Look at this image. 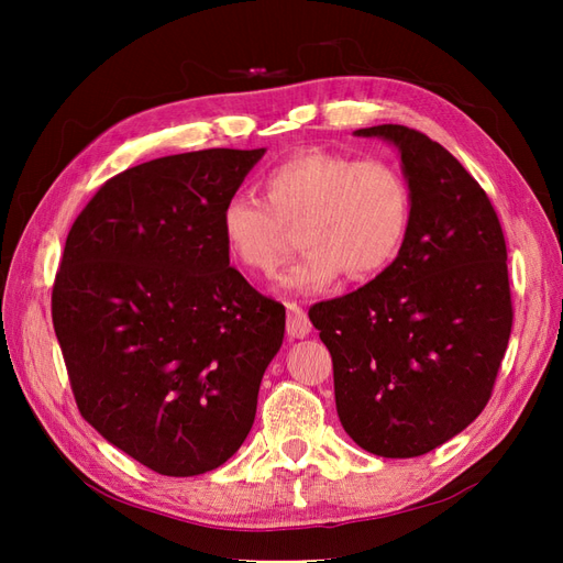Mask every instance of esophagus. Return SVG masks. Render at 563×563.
<instances>
[{
    "mask_svg": "<svg viewBox=\"0 0 563 563\" xmlns=\"http://www.w3.org/2000/svg\"><path fill=\"white\" fill-rule=\"evenodd\" d=\"M286 310H288V319H286V333H288V338L296 340V338L310 335L312 323H310L308 314H305V310L300 308V305L298 302H288Z\"/></svg>",
    "mask_w": 563,
    "mask_h": 563,
    "instance_id": "obj_1",
    "label": "esophagus"
}]
</instances>
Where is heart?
<instances>
[{
	"instance_id": "obj_1",
	"label": "heart",
	"mask_w": 563,
	"mask_h": 563,
	"mask_svg": "<svg viewBox=\"0 0 563 563\" xmlns=\"http://www.w3.org/2000/svg\"><path fill=\"white\" fill-rule=\"evenodd\" d=\"M411 190L395 166L356 162L335 152H300L272 168L265 199L232 195L220 209V234L232 258L269 275L294 249L302 228V258L282 275L291 294H319L345 275H380L406 242Z\"/></svg>"
}]
</instances>
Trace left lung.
I'll return each instance as SVG.
<instances>
[{
    "label": "left lung",
    "mask_w": 563,
    "mask_h": 563,
    "mask_svg": "<svg viewBox=\"0 0 563 563\" xmlns=\"http://www.w3.org/2000/svg\"><path fill=\"white\" fill-rule=\"evenodd\" d=\"M397 147L411 225L397 261L310 321L333 360L335 408L356 446L416 457L484 411L512 331L507 249L482 185L446 147L399 124L354 131Z\"/></svg>",
    "instance_id": "left-lung-1"
}]
</instances>
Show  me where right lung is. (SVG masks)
<instances>
[{
	"label": "right lung",
	"mask_w": 563,
	"mask_h": 563,
	"mask_svg": "<svg viewBox=\"0 0 563 563\" xmlns=\"http://www.w3.org/2000/svg\"><path fill=\"white\" fill-rule=\"evenodd\" d=\"M258 150H199L110 178L67 234L51 314L81 416L164 476L244 444L284 305L230 267L220 209Z\"/></svg>",
	"instance_id": "add662e5"
}]
</instances>
